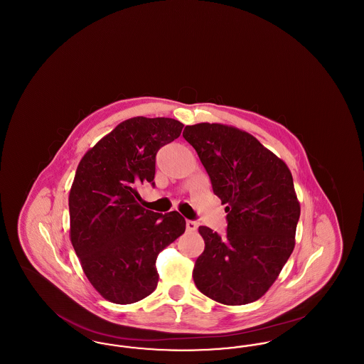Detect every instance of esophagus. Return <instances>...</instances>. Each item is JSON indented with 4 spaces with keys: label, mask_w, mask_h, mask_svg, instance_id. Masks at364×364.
Here are the masks:
<instances>
[{
    "label": "esophagus",
    "mask_w": 364,
    "mask_h": 364,
    "mask_svg": "<svg viewBox=\"0 0 364 364\" xmlns=\"http://www.w3.org/2000/svg\"><path fill=\"white\" fill-rule=\"evenodd\" d=\"M186 226H187V230H188V232H195V230H196V228H198V224H196L195 221H191V220H188V221L186 223Z\"/></svg>",
    "instance_id": "obj_1"
}]
</instances>
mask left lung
<instances>
[{
	"label": "left lung",
	"instance_id": "obj_1",
	"mask_svg": "<svg viewBox=\"0 0 364 364\" xmlns=\"http://www.w3.org/2000/svg\"><path fill=\"white\" fill-rule=\"evenodd\" d=\"M183 136L228 213L224 237L199 226L205 251L195 262V285L223 304L252 303L294 251L300 205L291 171L258 139L233 127L202 122L186 127Z\"/></svg>",
	"mask_w": 364,
	"mask_h": 364
}]
</instances>
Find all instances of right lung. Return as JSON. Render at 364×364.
Instances as JSON below:
<instances>
[{
  "label": "right lung",
  "mask_w": 364,
  "mask_h": 364,
  "mask_svg": "<svg viewBox=\"0 0 364 364\" xmlns=\"http://www.w3.org/2000/svg\"><path fill=\"white\" fill-rule=\"evenodd\" d=\"M173 119L134 117L82 158L70 192V242L91 285L106 300L131 304L154 292L158 254L186 230V220L139 205L154 183L158 150L178 138Z\"/></svg>",
  "instance_id": "1"
}]
</instances>
